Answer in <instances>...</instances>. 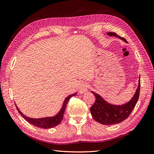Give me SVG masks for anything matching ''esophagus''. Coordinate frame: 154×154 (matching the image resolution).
Here are the masks:
<instances>
[{
  "mask_svg": "<svg viewBox=\"0 0 154 154\" xmlns=\"http://www.w3.org/2000/svg\"><path fill=\"white\" fill-rule=\"evenodd\" d=\"M88 85L85 82H82L81 83L80 85H79V91L81 94H83L88 91Z\"/></svg>",
  "mask_w": 154,
  "mask_h": 154,
  "instance_id": "34e87169",
  "label": "esophagus"
}]
</instances>
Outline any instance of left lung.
<instances>
[{"instance_id": "left-lung-1", "label": "left lung", "mask_w": 154, "mask_h": 154, "mask_svg": "<svg viewBox=\"0 0 154 154\" xmlns=\"http://www.w3.org/2000/svg\"><path fill=\"white\" fill-rule=\"evenodd\" d=\"M110 36H116L127 42L123 37H120L113 32H109L106 33ZM140 92V77L137 89L133 97L127 103L123 105H113L105 100L103 97L97 93L91 91L96 97V101L90 109L92 118L97 122L106 125L118 124L123 122L131 114L134 106H136L139 96Z\"/></svg>"}]
</instances>
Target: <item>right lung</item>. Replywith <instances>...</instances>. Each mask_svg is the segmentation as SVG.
Listing matches in <instances>:
<instances>
[{"instance_id":"obj_1","label":"right lung","mask_w":154,"mask_h":154,"mask_svg":"<svg viewBox=\"0 0 154 154\" xmlns=\"http://www.w3.org/2000/svg\"><path fill=\"white\" fill-rule=\"evenodd\" d=\"M76 94L77 92L71 95H69L67 97H66V99L64 100L61 109L60 110V111L55 116H50V117H45L40 118H29L26 115H24L22 112H21V111L19 110L17 106H16V107L20 114L27 121V122H28L31 125L35 126L36 127H39L42 128H51L57 126L62 122V120L63 118L65 110H66V106L69 99L71 98L72 96H74Z\"/></svg>"}]
</instances>
